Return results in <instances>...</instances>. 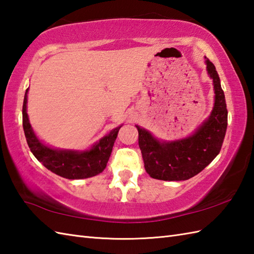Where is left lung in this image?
Here are the masks:
<instances>
[{
  "label": "left lung",
  "mask_w": 254,
  "mask_h": 254,
  "mask_svg": "<svg viewBox=\"0 0 254 254\" xmlns=\"http://www.w3.org/2000/svg\"><path fill=\"white\" fill-rule=\"evenodd\" d=\"M205 62L207 73L213 79L215 102L210 116L193 135L177 141L159 142L148 131L136 126L145 170L154 179H190L212 163L220 152L227 130L228 111L216 68L209 60Z\"/></svg>",
  "instance_id": "left-lung-1"
}]
</instances>
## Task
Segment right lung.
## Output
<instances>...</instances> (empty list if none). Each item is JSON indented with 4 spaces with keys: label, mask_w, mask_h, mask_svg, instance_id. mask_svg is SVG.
Wrapping results in <instances>:
<instances>
[{
    "label": "right lung",
    "mask_w": 254,
    "mask_h": 254,
    "mask_svg": "<svg viewBox=\"0 0 254 254\" xmlns=\"http://www.w3.org/2000/svg\"><path fill=\"white\" fill-rule=\"evenodd\" d=\"M27 93L28 88L26 89L23 104V127L27 144L35 157L47 169L66 179H85L104 171L121 127L113 128L108 135L85 152L51 148L41 143L32 131L27 115Z\"/></svg>",
    "instance_id": "right-lung-1"
}]
</instances>
